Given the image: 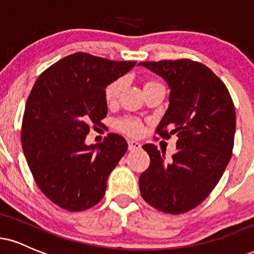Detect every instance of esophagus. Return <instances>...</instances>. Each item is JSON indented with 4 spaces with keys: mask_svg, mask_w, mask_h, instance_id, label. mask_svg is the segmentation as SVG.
Here are the masks:
<instances>
[{
    "mask_svg": "<svg viewBox=\"0 0 254 254\" xmlns=\"http://www.w3.org/2000/svg\"><path fill=\"white\" fill-rule=\"evenodd\" d=\"M127 144H129V150H138V149H140V146H142L139 142L133 139H130L129 142H127Z\"/></svg>",
    "mask_w": 254,
    "mask_h": 254,
    "instance_id": "34e87169",
    "label": "esophagus"
}]
</instances>
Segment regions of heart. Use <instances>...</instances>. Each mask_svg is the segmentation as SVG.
I'll return each instance as SVG.
<instances>
[{"label":"heart","mask_w":254,"mask_h":254,"mask_svg":"<svg viewBox=\"0 0 254 254\" xmlns=\"http://www.w3.org/2000/svg\"><path fill=\"white\" fill-rule=\"evenodd\" d=\"M155 85H161L160 82L156 80H148L144 82V90L145 88L155 86ZM124 87V81L123 79L117 78L114 79L112 81H110L105 87H104V99L108 105H114L117 103L119 96H121L122 90ZM117 127L123 132L127 133L131 136H137L139 135L140 131H142V123L140 121L136 118H124L117 122Z\"/></svg>","instance_id":"b5f03b06"}]
</instances>
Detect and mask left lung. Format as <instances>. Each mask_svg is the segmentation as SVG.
Segmentation results:
<instances>
[{
    "mask_svg": "<svg viewBox=\"0 0 254 254\" xmlns=\"http://www.w3.org/2000/svg\"><path fill=\"white\" fill-rule=\"evenodd\" d=\"M170 88L169 108L158 124L162 138L179 137L166 158L154 144L143 149L150 166L139 176L145 202L163 213L181 214L198 206L218 185L234 145L235 109L227 87L212 69L189 59L143 61Z\"/></svg>",
    "mask_w": 254,
    "mask_h": 254,
    "instance_id": "obj_1",
    "label": "left lung"
}]
</instances>
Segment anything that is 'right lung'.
Instances as JSON below:
<instances>
[{"instance_id":"1","label":"right lung","mask_w":254,"mask_h":254,"mask_svg":"<svg viewBox=\"0 0 254 254\" xmlns=\"http://www.w3.org/2000/svg\"><path fill=\"white\" fill-rule=\"evenodd\" d=\"M136 65L88 53L71 54L36 79L27 99L21 142L40 190L69 212L96 206L106 180L127 150L117 133L99 144L86 145L91 127L108 115L104 87Z\"/></svg>"}]
</instances>
